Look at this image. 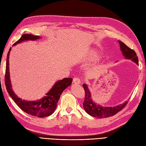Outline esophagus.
<instances>
[{
	"mask_svg": "<svg viewBox=\"0 0 146 146\" xmlns=\"http://www.w3.org/2000/svg\"><path fill=\"white\" fill-rule=\"evenodd\" d=\"M73 83L75 84H80L81 83V80H80L79 78L76 77L73 79Z\"/></svg>",
	"mask_w": 146,
	"mask_h": 146,
	"instance_id": "34e87169",
	"label": "esophagus"
}]
</instances>
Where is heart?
<instances>
[{
	"label": "heart",
	"instance_id": "1",
	"mask_svg": "<svg viewBox=\"0 0 146 146\" xmlns=\"http://www.w3.org/2000/svg\"><path fill=\"white\" fill-rule=\"evenodd\" d=\"M99 58V55L97 51H95L94 50H90L89 52H87V54H86L85 57V59L88 62H94L97 61Z\"/></svg>",
	"mask_w": 146,
	"mask_h": 146
}]
</instances>
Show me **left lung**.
Here are the masks:
<instances>
[{
  "mask_svg": "<svg viewBox=\"0 0 146 146\" xmlns=\"http://www.w3.org/2000/svg\"><path fill=\"white\" fill-rule=\"evenodd\" d=\"M119 43L120 45L121 51H122L123 55L124 58L127 59H131L134 62H136L137 65H139L138 58L136 55V53L133 49H131L129 47L123 43V42L119 41ZM83 87L85 90V100L83 103V106L88 115L95 118H107V117L112 116L116 115L123 108H124L127 104V102H125L124 104L121 105H119L115 106H102L99 105H97L92 101L91 98V93L88 89L87 85L85 84H83Z\"/></svg>",
  "mask_w": 146,
  "mask_h": 146,
  "instance_id": "1",
  "label": "left lung"
}]
</instances>
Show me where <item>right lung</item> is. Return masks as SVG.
<instances>
[{"label": "right lung", "mask_w": 146, "mask_h": 146, "mask_svg": "<svg viewBox=\"0 0 146 146\" xmlns=\"http://www.w3.org/2000/svg\"><path fill=\"white\" fill-rule=\"evenodd\" d=\"M40 37L30 34L23 35L19 40L13 44L15 46L17 44L20 43L22 41L28 40H36L40 39ZM11 48L9 49V51L7 57L6 61V69L5 76V87L8 93L13 100L15 102L18 106L23 111L28 113L30 115L43 118L45 116H48L52 115L55 111L57 106V104L58 103L62 92L66 88L72 84V78H64L62 80L56 82L53 85L51 89L46 94L45 97L37 101H25L18 97L14 93L11 85V82L10 79L9 73V55L11 51Z\"/></svg>", "instance_id": "add662e5"}]
</instances>
